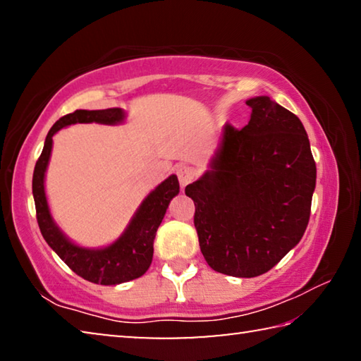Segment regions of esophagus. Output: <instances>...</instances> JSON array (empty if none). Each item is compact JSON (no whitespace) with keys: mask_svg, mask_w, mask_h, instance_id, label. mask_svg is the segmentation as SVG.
Wrapping results in <instances>:
<instances>
[{"mask_svg":"<svg viewBox=\"0 0 361 361\" xmlns=\"http://www.w3.org/2000/svg\"><path fill=\"white\" fill-rule=\"evenodd\" d=\"M176 175H178L180 185L185 188L189 185V183H192L195 180V176H197V170L191 166H180L176 169Z\"/></svg>","mask_w":361,"mask_h":361,"instance_id":"1","label":"esophagus"}]
</instances>
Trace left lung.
I'll list each match as a JSON object with an SVG mask.
<instances>
[{"instance_id":"left-lung-1","label":"left lung","mask_w":361,"mask_h":361,"mask_svg":"<svg viewBox=\"0 0 361 361\" xmlns=\"http://www.w3.org/2000/svg\"><path fill=\"white\" fill-rule=\"evenodd\" d=\"M243 129L224 126L210 170L188 185L194 226L213 271L258 277L298 245L307 228L317 167L296 114L269 97L247 100Z\"/></svg>"}]
</instances>
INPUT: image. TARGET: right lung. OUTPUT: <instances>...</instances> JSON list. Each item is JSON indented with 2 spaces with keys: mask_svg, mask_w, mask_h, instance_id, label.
<instances>
[{
  "mask_svg": "<svg viewBox=\"0 0 361 361\" xmlns=\"http://www.w3.org/2000/svg\"><path fill=\"white\" fill-rule=\"evenodd\" d=\"M124 119L126 113L121 108L94 109V111L76 109L75 113L63 116L49 130L44 148H42L33 172L36 219H38L39 231L47 245L79 277L100 285H119L129 282V280L142 277L148 271L152 261V252H154L152 243H154L159 224L162 223L170 200L180 192L178 178H176V175H170L154 191L146 195V199L130 219L127 229L111 245L105 248H84L73 243L54 223L44 192V175L52 151V137L60 129L78 124V122L79 124L99 122V124L113 126L119 124Z\"/></svg>",
  "mask_w": 361,
  "mask_h": 361,
  "instance_id": "add662e5",
  "label": "right lung"
}]
</instances>
